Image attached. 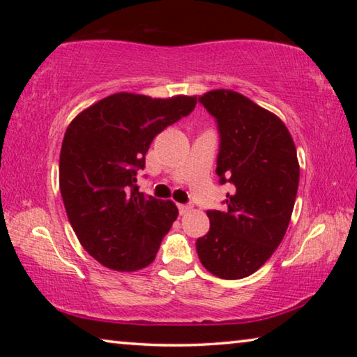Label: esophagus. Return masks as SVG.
<instances>
[{"mask_svg": "<svg viewBox=\"0 0 357 357\" xmlns=\"http://www.w3.org/2000/svg\"><path fill=\"white\" fill-rule=\"evenodd\" d=\"M178 209H179V214L183 215V214L187 213V211L190 209V206H189V204H178Z\"/></svg>", "mask_w": 357, "mask_h": 357, "instance_id": "esophagus-1", "label": "esophagus"}]
</instances>
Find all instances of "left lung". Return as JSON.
I'll return each mask as SVG.
<instances>
[{"mask_svg":"<svg viewBox=\"0 0 357 357\" xmlns=\"http://www.w3.org/2000/svg\"><path fill=\"white\" fill-rule=\"evenodd\" d=\"M198 102L215 119V173L229 183L225 211H208L209 231L197 239L202 264L220 279L249 277L282 243L299 184L298 154L287 126L245 96L214 89Z\"/></svg>","mask_w":357,"mask_h":357,"instance_id":"left-lung-1","label":"left lung"}]
</instances>
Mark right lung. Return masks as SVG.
<instances>
[{"mask_svg": "<svg viewBox=\"0 0 357 357\" xmlns=\"http://www.w3.org/2000/svg\"><path fill=\"white\" fill-rule=\"evenodd\" d=\"M195 105L189 96L118 93L83 110L66 130L59 154L66 213L83 249L105 268L130 273L154 261L178 208L144 197L137 172L154 137Z\"/></svg>", "mask_w": 357, "mask_h": 357, "instance_id": "obj_1", "label": "right lung"}]
</instances>
